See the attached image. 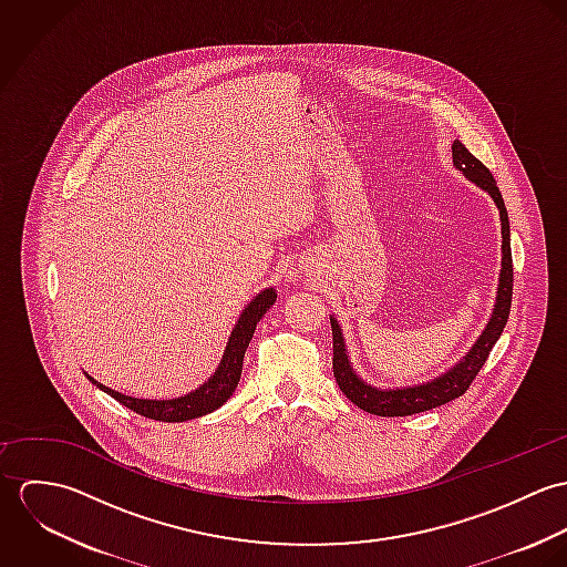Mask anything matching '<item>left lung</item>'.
Listing matches in <instances>:
<instances>
[{
  "label": "left lung",
  "instance_id": "obj_1",
  "mask_svg": "<svg viewBox=\"0 0 567 567\" xmlns=\"http://www.w3.org/2000/svg\"><path fill=\"white\" fill-rule=\"evenodd\" d=\"M452 159L454 165L481 189L493 198V203L499 209V223H502V270H499V284L495 295V306L491 312V319L486 323L476 344L467 351V355L454 364L447 373L414 386L402 389H375L367 384L351 367V360L344 349L342 329L333 317L331 321V336H333V378L340 386V391L347 395L358 408L364 412L378 414V416H408L416 412L432 410L436 405L447 404L461 395L467 393L472 382L476 380L478 371L497 342V338L504 331V324L508 321L511 312V299H513V259H511V229H508V214L502 200V194L495 185L493 174L488 172L485 163L478 162L458 140L452 144Z\"/></svg>",
  "mask_w": 567,
  "mask_h": 567
}]
</instances>
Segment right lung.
Instances as JSON below:
<instances>
[{"mask_svg":"<svg viewBox=\"0 0 567 567\" xmlns=\"http://www.w3.org/2000/svg\"><path fill=\"white\" fill-rule=\"evenodd\" d=\"M275 301H277L275 288H266L244 308L238 323L229 336L225 355H223L216 373L203 386H198L196 391H192L183 398H176V400H137V398H128V395H122L117 391H111L109 386H102L100 382H95L86 373L84 375H86L89 382H93L106 395H111L120 404L131 408L133 412L146 416V419L178 423V421H187V419L209 414V412L218 410L234 395V391L240 382V375H243L244 351H246V347H248V342L255 333V327L259 323V319L270 310V306Z\"/></svg>","mask_w":567,"mask_h":567,"instance_id":"add662e5","label":"right lung"}]
</instances>
